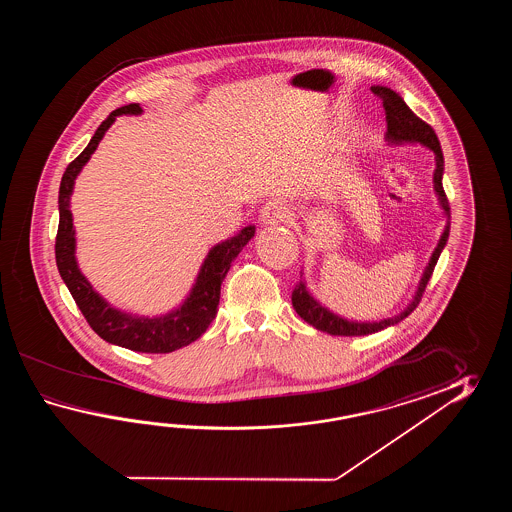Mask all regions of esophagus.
<instances>
[{"mask_svg": "<svg viewBox=\"0 0 512 512\" xmlns=\"http://www.w3.org/2000/svg\"><path fill=\"white\" fill-rule=\"evenodd\" d=\"M289 218V207L282 199L267 201L260 210V219L265 225H278Z\"/></svg>", "mask_w": 512, "mask_h": 512, "instance_id": "obj_1", "label": "esophagus"}]
</instances>
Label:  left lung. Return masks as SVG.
I'll return each mask as SVG.
<instances>
[{"mask_svg": "<svg viewBox=\"0 0 512 512\" xmlns=\"http://www.w3.org/2000/svg\"><path fill=\"white\" fill-rule=\"evenodd\" d=\"M371 91L381 98L382 106L386 111V141L392 144H403V142H419L426 148H430L435 153V172H434V190L439 199V205L443 208L446 218L450 219V205L446 199L445 190H443V170H445V159L441 152V144L432 130L430 124H426L425 120L419 119L412 109L406 106L403 97L399 93H395L390 87L371 86ZM446 219V227L441 234V240L437 243L435 251L432 252V258L428 261V267L423 272V278L417 287L414 300L408 304L403 313L395 318H386L381 322H351L342 316L331 313L327 307L316 302L311 293L307 291L304 282L298 283L293 291V307L298 316L305 320L309 326L316 327L329 335H337V337H362V335H371L377 333L384 327L393 326L399 320H403L404 316L410 315L415 307L421 302L423 293H425L426 283L430 282L432 272H434L435 263L441 256V251L445 249L448 234H450V221Z\"/></svg>", "mask_w": 512, "mask_h": 512, "instance_id": "obj_1", "label": "left lung"}]
</instances>
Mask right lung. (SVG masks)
Returning a JSON list of instances; mask_svg holds the SVG:
<instances>
[{
	"label": "right lung",
	"instance_id": "right-lung-1",
	"mask_svg": "<svg viewBox=\"0 0 512 512\" xmlns=\"http://www.w3.org/2000/svg\"><path fill=\"white\" fill-rule=\"evenodd\" d=\"M139 104H128L115 109L108 119L104 120L86 150L78 155L64 172L60 192H58V210L60 223L56 234V265L62 280L67 285L69 293L75 298L78 309L87 320V324L104 338L109 344L120 348L141 351V353H172L175 349L185 348L207 331L210 322L216 318L219 305L221 283L225 280L230 269V263L236 260L241 249L251 241L256 227L249 225L240 230L234 238L221 241L212 247L207 258L197 274L196 283L185 302L168 315L137 316L130 315L109 305L100 294L87 282L86 276L78 269L75 258V229H73V214L69 210V199L73 194L75 179L89 161L91 153L97 150L98 142L102 141L104 133L115 122L119 115H141Z\"/></svg>",
	"mask_w": 512,
	"mask_h": 512
}]
</instances>
